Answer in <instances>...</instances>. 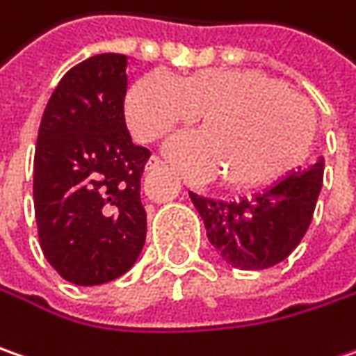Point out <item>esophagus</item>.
I'll return each mask as SVG.
<instances>
[{
  "mask_svg": "<svg viewBox=\"0 0 356 356\" xmlns=\"http://www.w3.org/2000/svg\"><path fill=\"white\" fill-rule=\"evenodd\" d=\"M166 168V162L160 158V156H152L150 160H148V166H146V170L148 172H156V170H162Z\"/></svg>",
  "mask_w": 356,
  "mask_h": 356,
  "instance_id": "esophagus-1",
  "label": "esophagus"
}]
</instances>
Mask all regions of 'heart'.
Listing matches in <instances>:
<instances>
[{"mask_svg":"<svg viewBox=\"0 0 356 356\" xmlns=\"http://www.w3.org/2000/svg\"><path fill=\"white\" fill-rule=\"evenodd\" d=\"M198 116L202 132L174 138L170 156L190 178L220 174V184L236 192L278 178L300 160L314 132L305 102L284 83L254 72L204 70L182 80L152 72L128 98L130 128L146 144Z\"/></svg>","mask_w":356,"mask_h":356,"instance_id":"obj_1","label":"heart"}]
</instances>
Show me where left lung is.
<instances>
[{
  "label": "left lung",
  "instance_id": "8db88e82",
  "mask_svg": "<svg viewBox=\"0 0 356 356\" xmlns=\"http://www.w3.org/2000/svg\"><path fill=\"white\" fill-rule=\"evenodd\" d=\"M325 160L298 168L273 186L234 202L190 192L216 252L234 268H270L293 252L311 226Z\"/></svg>",
  "mask_w": 356,
  "mask_h": 356
}]
</instances>
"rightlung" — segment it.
<instances>
[{
  "instance_id": "1",
  "label": "right lung",
  "mask_w": 356,
  "mask_h": 356,
  "mask_svg": "<svg viewBox=\"0 0 356 356\" xmlns=\"http://www.w3.org/2000/svg\"><path fill=\"white\" fill-rule=\"evenodd\" d=\"M128 58L74 65L47 102L33 158L40 246L67 282L96 286L126 275L146 240L140 182L150 150L126 126Z\"/></svg>"
}]
</instances>
